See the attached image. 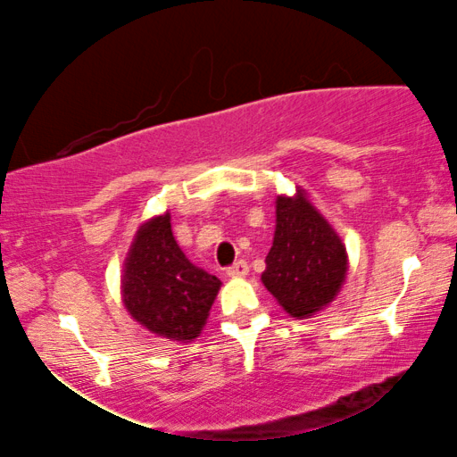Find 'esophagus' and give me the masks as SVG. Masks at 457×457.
Listing matches in <instances>:
<instances>
[{"mask_svg":"<svg viewBox=\"0 0 457 457\" xmlns=\"http://www.w3.org/2000/svg\"><path fill=\"white\" fill-rule=\"evenodd\" d=\"M246 272H249V266H246V262L245 260H238V262H234L232 266H228L225 275L232 277V279H238V277H245Z\"/></svg>","mask_w":457,"mask_h":457,"instance_id":"esophagus-1","label":"esophagus"}]
</instances>
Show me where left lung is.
Segmentation results:
<instances>
[{"label":"left lung","mask_w":457,"mask_h":457,"mask_svg":"<svg viewBox=\"0 0 457 457\" xmlns=\"http://www.w3.org/2000/svg\"><path fill=\"white\" fill-rule=\"evenodd\" d=\"M345 246L305 197L277 199V228L262 272L266 290L292 318L320 312L342 287Z\"/></svg>","instance_id":"left-lung-1"}]
</instances>
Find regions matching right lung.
Listing matches in <instances>:
<instances>
[{"mask_svg": "<svg viewBox=\"0 0 457 457\" xmlns=\"http://www.w3.org/2000/svg\"><path fill=\"white\" fill-rule=\"evenodd\" d=\"M221 281L197 269L178 246L170 214L141 225L122 277L124 305L152 333L176 342L195 339Z\"/></svg>", "mask_w": 457, "mask_h": 457, "instance_id": "right-lung-1", "label": "right lung"}]
</instances>
